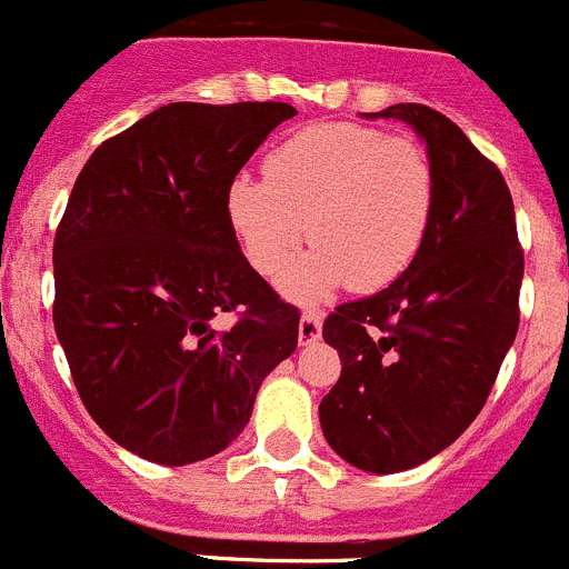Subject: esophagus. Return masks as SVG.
<instances>
[{
	"label": "esophagus",
	"instance_id": "esophagus-1",
	"mask_svg": "<svg viewBox=\"0 0 569 569\" xmlns=\"http://www.w3.org/2000/svg\"><path fill=\"white\" fill-rule=\"evenodd\" d=\"M321 339V316L319 313H301L299 319V345L308 347Z\"/></svg>",
	"mask_w": 569,
	"mask_h": 569
}]
</instances>
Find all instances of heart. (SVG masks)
I'll list each match as a JSON object with an SVG mask.
<instances>
[{"label":"heart","instance_id":"obj_1","mask_svg":"<svg viewBox=\"0 0 569 569\" xmlns=\"http://www.w3.org/2000/svg\"><path fill=\"white\" fill-rule=\"evenodd\" d=\"M433 199V168L419 142L319 122L270 150L264 182L236 176L224 210L241 256L268 279L309 233L315 250L287 267L279 290L316 305L345 284L379 290L399 279L425 241Z\"/></svg>","mask_w":569,"mask_h":569}]
</instances>
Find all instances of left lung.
Returning <instances> with one entry per match:
<instances>
[{
	"label": "left lung",
	"mask_w": 569,
	"mask_h": 569,
	"mask_svg": "<svg viewBox=\"0 0 569 569\" xmlns=\"http://www.w3.org/2000/svg\"><path fill=\"white\" fill-rule=\"evenodd\" d=\"M365 116L410 124L436 184L410 268L321 330L341 359L321 433L347 465L385 476L439 456L481 413L519 330L525 253L505 176L459 124L413 102Z\"/></svg>",
	"instance_id": "left-lung-1"
}]
</instances>
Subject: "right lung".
<instances>
[{"label": "right lung", "instance_id": "obj_1", "mask_svg": "<svg viewBox=\"0 0 569 569\" xmlns=\"http://www.w3.org/2000/svg\"><path fill=\"white\" fill-rule=\"evenodd\" d=\"M288 102H173L93 150L53 241V328L88 413L130 453L182 467L244 430L299 310L241 256L224 193ZM236 309L233 329L212 319Z\"/></svg>", "mask_w": 569, "mask_h": 569}]
</instances>
